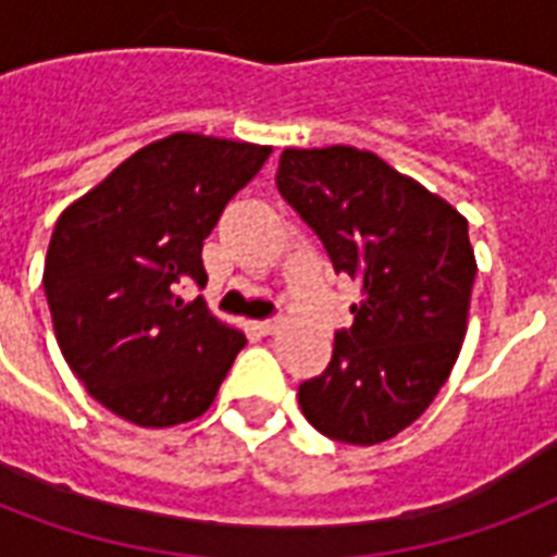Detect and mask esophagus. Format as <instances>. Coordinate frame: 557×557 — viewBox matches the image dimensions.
I'll list each match as a JSON object with an SVG mask.
<instances>
[{"mask_svg":"<svg viewBox=\"0 0 557 557\" xmlns=\"http://www.w3.org/2000/svg\"><path fill=\"white\" fill-rule=\"evenodd\" d=\"M253 326H257V330H260L262 335H271V332L280 330V321H277V318H271V321H257V323H253Z\"/></svg>","mask_w":557,"mask_h":557,"instance_id":"obj_1","label":"esophagus"}]
</instances>
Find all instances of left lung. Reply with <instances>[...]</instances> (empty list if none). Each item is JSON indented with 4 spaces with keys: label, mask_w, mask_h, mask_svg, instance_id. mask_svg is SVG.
<instances>
[{
    "label": "left lung",
    "mask_w": 557,
    "mask_h": 557,
    "mask_svg": "<svg viewBox=\"0 0 557 557\" xmlns=\"http://www.w3.org/2000/svg\"><path fill=\"white\" fill-rule=\"evenodd\" d=\"M280 196L361 288L326 370L297 387L314 431L347 445L393 440L448 381L476 277L468 222L448 201L356 147L283 150Z\"/></svg>",
    "instance_id": "1"
}]
</instances>
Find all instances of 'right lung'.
Here are the masks:
<instances>
[{"instance_id": "add662e5", "label": "right lung", "mask_w": 557, "mask_h": 557, "mask_svg": "<svg viewBox=\"0 0 557 557\" xmlns=\"http://www.w3.org/2000/svg\"><path fill=\"white\" fill-rule=\"evenodd\" d=\"M271 147L176 133L147 144L60 213L42 288L65 364L126 422L170 428L201 416L245 347L208 304L205 236Z\"/></svg>"}]
</instances>
